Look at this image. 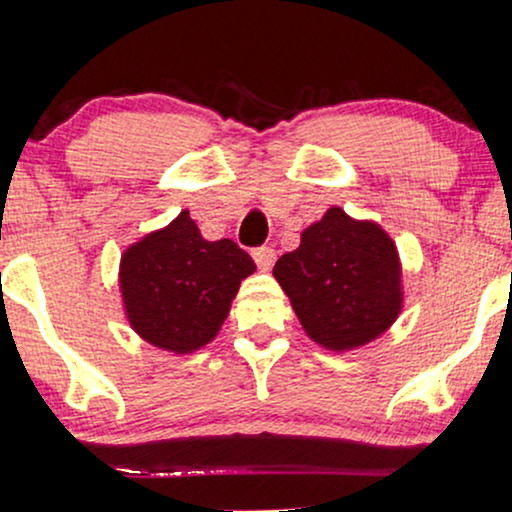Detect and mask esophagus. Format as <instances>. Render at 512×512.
Returning <instances> with one entry per match:
<instances>
[{
	"label": "esophagus",
	"instance_id": "34e87169",
	"mask_svg": "<svg viewBox=\"0 0 512 512\" xmlns=\"http://www.w3.org/2000/svg\"><path fill=\"white\" fill-rule=\"evenodd\" d=\"M252 257H255L257 267L264 269V271H269L271 267H274V262H276V252H274V248H267V245H264V248H255V250H252Z\"/></svg>",
	"mask_w": 512,
	"mask_h": 512
}]
</instances>
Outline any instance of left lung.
I'll return each mask as SVG.
<instances>
[{"label": "left lung", "mask_w": 512, "mask_h": 512, "mask_svg": "<svg viewBox=\"0 0 512 512\" xmlns=\"http://www.w3.org/2000/svg\"><path fill=\"white\" fill-rule=\"evenodd\" d=\"M274 278L306 337L327 351H353L384 335L405 304L403 264L393 238L374 220L339 206L309 224L285 252Z\"/></svg>", "instance_id": "1"}]
</instances>
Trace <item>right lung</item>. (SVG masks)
I'll return each instance as SVG.
<instances>
[{"instance_id": "1", "label": "right lung", "mask_w": 512, "mask_h": 512, "mask_svg": "<svg viewBox=\"0 0 512 512\" xmlns=\"http://www.w3.org/2000/svg\"><path fill=\"white\" fill-rule=\"evenodd\" d=\"M255 262L231 238L206 241L182 210L128 245L119 262L121 306L135 335L161 351L194 353L213 342Z\"/></svg>"}]
</instances>
